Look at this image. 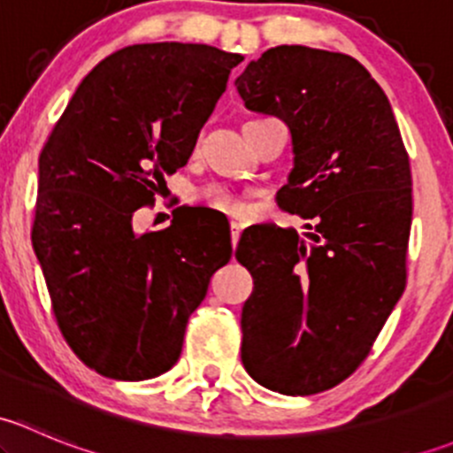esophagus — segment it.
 Segmentation results:
<instances>
[{
    "mask_svg": "<svg viewBox=\"0 0 453 453\" xmlns=\"http://www.w3.org/2000/svg\"><path fill=\"white\" fill-rule=\"evenodd\" d=\"M241 232H243V226L236 221L230 223V236H232V248H236V243H239L241 239Z\"/></svg>",
    "mask_w": 453,
    "mask_h": 453,
    "instance_id": "obj_1",
    "label": "esophagus"
}]
</instances>
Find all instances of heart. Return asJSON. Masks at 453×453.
Returning a JSON list of instances; mask_svg holds the SVG:
<instances>
[{"label": "heart", "mask_w": 453, "mask_h": 453, "mask_svg": "<svg viewBox=\"0 0 453 453\" xmlns=\"http://www.w3.org/2000/svg\"><path fill=\"white\" fill-rule=\"evenodd\" d=\"M195 199H197L199 203L208 205V208L217 210V212H223V214H241V210H243L241 199L236 197L230 188H226V186L221 184L201 186L197 195H195Z\"/></svg>", "instance_id": "1"}]
</instances>
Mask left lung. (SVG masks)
Wrapping results in <instances>:
<instances>
[{
  "instance_id": "obj_1",
  "label": "left lung",
  "mask_w": 453,
  "mask_h": 453,
  "mask_svg": "<svg viewBox=\"0 0 453 453\" xmlns=\"http://www.w3.org/2000/svg\"><path fill=\"white\" fill-rule=\"evenodd\" d=\"M252 111L287 122L294 171L280 210L307 234L250 227L236 260L254 278L241 359L254 381L318 395L368 357L408 280L412 173L388 96L349 54L278 45L236 79Z\"/></svg>"
}]
</instances>
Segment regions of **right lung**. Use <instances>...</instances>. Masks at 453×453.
Instances as JSON below:
<instances>
[{
  "label": "right lung",
  "instance_id": "1",
  "mask_svg": "<svg viewBox=\"0 0 453 453\" xmlns=\"http://www.w3.org/2000/svg\"><path fill=\"white\" fill-rule=\"evenodd\" d=\"M241 54L201 43H140L98 63L39 155L32 248L76 357L120 381L180 359L210 276L230 260L181 205L166 230L138 236L135 210L188 162Z\"/></svg>",
  "mask_w": 453,
  "mask_h": 453
}]
</instances>
